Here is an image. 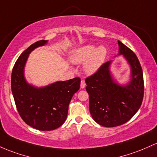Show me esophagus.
Listing matches in <instances>:
<instances>
[{
	"instance_id": "obj_1",
	"label": "esophagus",
	"mask_w": 157,
	"mask_h": 157,
	"mask_svg": "<svg viewBox=\"0 0 157 157\" xmlns=\"http://www.w3.org/2000/svg\"><path fill=\"white\" fill-rule=\"evenodd\" d=\"M85 86H86L85 81H84V80H81V82H80V88H81V89H84Z\"/></svg>"
}]
</instances>
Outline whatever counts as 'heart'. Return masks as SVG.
<instances>
[{
    "instance_id": "heart-1",
    "label": "heart",
    "mask_w": 157,
    "mask_h": 157,
    "mask_svg": "<svg viewBox=\"0 0 157 157\" xmlns=\"http://www.w3.org/2000/svg\"><path fill=\"white\" fill-rule=\"evenodd\" d=\"M107 56V50L105 46L100 45L96 48L94 44L82 46L71 54V61L75 64L84 63V71L88 75L96 73L104 64Z\"/></svg>"
}]
</instances>
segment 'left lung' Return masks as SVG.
Here are the masks:
<instances>
[{
  "mask_svg": "<svg viewBox=\"0 0 157 157\" xmlns=\"http://www.w3.org/2000/svg\"><path fill=\"white\" fill-rule=\"evenodd\" d=\"M118 55H123L130 67V80L120 85L112 76L111 61L102 65L94 75L86 79L89 95V111L98 124L106 127L120 126L137 113L144 96V80L136 55L118 41Z\"/></svg>",
  "mask_w": 157,
  "mask_h": 157,
  "instance_id": "8db88e82",
  "label": "left lung"
}]
</instances>
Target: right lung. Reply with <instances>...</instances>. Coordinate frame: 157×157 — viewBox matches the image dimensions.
Here are the masks:
<instances>
[{
    "mask_svg": "<svg viewBox=\"0 0 157 157\" xmlns=\"http://www.w3.org/2000/svg\"><path fill=\"white\" fill-rule=\"evenodd\" d=\"M47 43L38 41L27 48L15 62L11 77L12 92L20 116L29 126L42 131L55 130L64 124L71 100L80 86L79 77L39 88L27 82L25 67L29 54Z\"/></svg>",
    "mask_w": 157,
    "mask_h": 157,
    "instance_id": "right-lung-1",
    "label": "right lung"
}]
</instances>
